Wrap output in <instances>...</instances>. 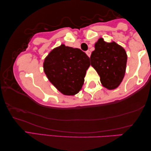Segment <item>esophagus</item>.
<instances>
[{"label": "esophagus", "mask_w": 151, "mask_h": 151, "mask_svg": "<svg viewBox=\"0 0 151 151\" xmlns=\"http://www.w3.org/2000/svg\"><path fill=\"white\" fill-rule=\"evenodd\" d=\"M86 54H87L88 57H90V55H91V52H90V51H89V50H88V51H86Z\"/></svg>", "instance_id": "esophagus-1"}]
</instances>
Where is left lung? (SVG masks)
<instances>
[{
	"mask_svg": "<svg viewBox=\"0 0 151 151\" xmlns=\"http://www.w3.org/2000/svg\"><path fill=\"white\" fill-rule=\"evenodd\" d=\"M90 61L105 88L113 90L122 82L127 55L124 49L115 42L107 43L102 38L99 39L95 44V50L91 54Z\"/></svg>",
	"mask_w": 151,
	"mask_h": 151,
	"instance_id": "obj_1",
	"label": "left lung"
}]
</instances>
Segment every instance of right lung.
Listing matches in <instances>:
<instances>
[{"mask_svg":"<svg viewBox=\"0 0 151 151\" xmlns=\"http://www.w3.org/2000/svg\"><path fill=\"white\" fill-rule=\"evenodd\" d=\"M90 65V58L81 49L61 45L49 53L44 61L43 69L59 92L72 96L81 90Z\"/></svg>","mask_w":151,"mask_h":151,"instance_id":"obj_1","label":"right lung"}]
</instances>
